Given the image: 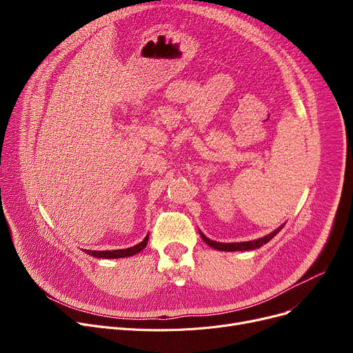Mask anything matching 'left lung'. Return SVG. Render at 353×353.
Listing matches in <instances>:
<instances>
[{"mask_svg": "<svg viewBox=\"0 0 353 353\" xmlns=\"http://www.w3.org/2000/svg\"><path fill=\"white\" fill-rule=\"evenodd\" d=\"M285 223L281 225L276 230H273L272 233L263 236V237H259L254 240H249V242H237V243H221V242H216V240H210L209 237L205 236L201 230H199L201 239L205 240V243H208L210 248L216 249V250H223V252H242V250H253V249H259L262 248L263 245H266L270 239H273L277 233H279L283 229Z\"/></svg>", "mask_w": 353, "mask_h": 353, "instance_id": "1", "label": "left lung"}]
</instances>
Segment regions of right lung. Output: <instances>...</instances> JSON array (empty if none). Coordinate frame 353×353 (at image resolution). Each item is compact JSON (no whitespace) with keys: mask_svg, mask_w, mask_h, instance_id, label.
<instances>
[{"mask_svg":"<svg viewBox=\"0 0 353 353\" xmlns=\"http://www.w3.org/2000/svg\"><path fill=\"white\" fill-rule=\"evenodd\" d=\"M148 242V234L143 239V242H140L139 245L133 246V248H127V249H119V250H85L84 252L92 257L97 259H120V257H128L133 256L136 253H140Z\"/></svg>","mask_w":353,"mask_h":353,"instance_id":"obj_1","label":"right lung"}]
</instances>
